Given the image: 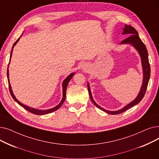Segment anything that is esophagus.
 <instances>
[{
    "label": "esophagus",
    "instance_id": "34e87169",
    "mask_svg": "<svg viewBox=\"0 0 159 159\" xmlns=\"http://www.w3.org/2000/svg\"><path fill=\"white\" fill-rule=\"evenodd\" d=\"M85 69H86V68H85Z\"/></svg>",
    "mask_w": 159,
    "mask_h": 159
}]
</instances>
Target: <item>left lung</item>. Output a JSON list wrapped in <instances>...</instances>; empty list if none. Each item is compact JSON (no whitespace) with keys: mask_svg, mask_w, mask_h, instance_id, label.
<instances>
[{"mask_svg":"<svg viewBox=\"0 0 159 159\" xmlns=\"http://www.w3.org/2000/svg\"><path fill=\"white\" fill-rule=\"evenodd\" d=\"M123 34H130V36L129 38L123 40L120 43L121 44L129 43V44L133 45L136 48V49L139 51L140 55V57L142 59V64L143 66V83H142V88L140 89V91L139 92V94L137 96V98L133 102H131L129 105H127L122 109L118 110V111H108V110L103 109L102 108H101L97 104L92 98L90 88H89V86L88 84V92L92 102L97 107L103 110V111L107 112L109 114L115 115V114H121L123 112H125V110H128L130 107L136 105L138 103H139L143 99L145 93H146L148 85V82L150 78L151 69H150V64L149 62V59H148V50L146 49V45H145V44L142 42V41L140 39L139 36V34H138V32L133 28V26H131L130 25H125V28L123 29Z\"/></svg>","mask_w":159,"mask_h":159,"instance_id":"1","label":"left lung"}]
</instances>
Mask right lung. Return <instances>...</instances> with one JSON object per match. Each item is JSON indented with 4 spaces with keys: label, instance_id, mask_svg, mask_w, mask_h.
Returning <instances> with one entry per match:
<instances>
[{
    "label": "right lung",
    "instance_id": "obj_1",
    "mask_svg": "<svg viewBox=\"0 0 159 159\" xmlns=\"http://www.w3.org/2000/svg\"><path fill=\"white\" fill-rule=\"evenodd\" d=\"M20 38H18L17 39V41H16V42L14 43V44H13V47H12V49H11V54H10V58L11 57V54H12V51H13V47H14L16 43L18 42V41L19 40ZM9 66V64H8ZM75 75L74 73L70 74V75L68 76V77L64 80L63 82V84H62V87H63V98L62 99H61V102L59 103V104L56 106L55 107L52 108H51V109H49V110H37V109H35V108H30V107H27L23 104H22L21 102H20L16 98V97L14 96V95H13V92H12V90H11V86H10V80H9V71H8V69L7 70V77H8V84H9V89H10V94L11 95V97L13 98V99H14L18 104L19 105L21 106L22 107H23L25 109H26V110H28L29 112L34 114H36V115H45V114H47L49 113H51V112H52L54 111H55V110H58L61 105H62V104L64 103V101H65V99H66V89H67V84L69 83V82L70 81V80L71 79V78L73 77V76Z\"/></svg>",
    "mask_w": 159,
    "mask_h": 159
}]
</instances>
